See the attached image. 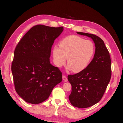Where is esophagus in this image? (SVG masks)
<instances>
[{"mask_svg":"<svg viewBox=\"0 0 123 123\" xmlns=\"http://www.w3.org/2000/svg\"><path fill=\"white\" fill-rule=\"evenodd\" d=\"M62 79H63V80L64 82H67L68 81V78L66 76V75H63V76H62Z\"/></svg>","mask_w":123,"mask_h":123,"instance_id":"1","label":"esophagus"}]
</instances>
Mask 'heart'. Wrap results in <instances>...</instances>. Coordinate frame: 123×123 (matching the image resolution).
Listing matches in <instances>:
<instances>
[{
	"mask_svg": "<svg viewBox=\"0 0 123 123\" xmlns=\"http://www.w3.org/2000/svg\"><path fill=\"white\" fill-rule=\"evenodd\" d=\"M95 51L92 42L78 35H70L60 42L59 47L53 48L54 63L60 68L66 63L67 58L68 69L74 72H79L90 63Z\"/></svg>",
	"mask_w": 123,
	"mask_h": 123,
	"instance_id": "1",
	"label": "heart"
}]
</instances>
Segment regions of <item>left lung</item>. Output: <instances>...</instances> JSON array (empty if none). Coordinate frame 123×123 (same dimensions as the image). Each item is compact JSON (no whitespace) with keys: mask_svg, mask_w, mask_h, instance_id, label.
<instances>
[{"mask_svg":"<svg viewBox=\"0 0 123 123\" xmlns=\"http://www.w3.org/2000/svg\"><path fill=\"white\" fill-rule=\"evenodd\" d=\"M77 33L92 38L96 47L93 59L87 67L68 76L72 86L70 103L75 107L85 108L95 105L103 97L111 76V59L102 39L92 34Z\"/></svg>","mask_w":123,"mask_h":123,"instance_id":"1","label":"left lung"}]
</instances>
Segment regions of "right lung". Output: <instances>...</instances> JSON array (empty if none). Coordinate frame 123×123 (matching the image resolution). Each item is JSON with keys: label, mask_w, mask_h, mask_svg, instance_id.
Here are the masks:
<instances>
[{"label": "right lung", "mask_w": 123, "mask_h": 123, "mask_svg": "<svg viewBox=\"0 0 123 123\" xmlns=\"http://www.w3.org/2000/svg\"><path fill=\"white\" fill-rule=\"evenodd\" d=\"M63 27L43 25L32 27L16 46L12 72L15 90L28 103L37 104L49 98L62 81V73L50 63L52 46Z\"/></svg>", "instance_id": "add662e5"}]
</instances>
